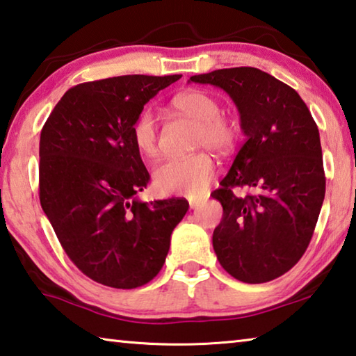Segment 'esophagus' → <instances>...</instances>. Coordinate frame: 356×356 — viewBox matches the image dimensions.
I'll return each mask as SVG.
<instances>
[{
    "label": "esophagus",
    "instance_id": "esophagus-1",
    "mask_svg": "<svg viewBox=\"0 0 356 356\" xmlns=\"http://www.w3.org/2000/svg\"><path fill=\"white\" fill-rule=\"evenodd\" d=\"M202 203H203L202 198H189V207H191V209L198 208Z\"/></svg>",
    "mask_w": 356,
    "mask_h": 356
}]
</instances>
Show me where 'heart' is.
Returning <instances> with one entry per match:
<instances>
[{
    "label": "heart",
    "instance_id": "1",
    "mask_svg": "<svg viewBox=\"0 0 356 356\" xmlns=\"http://www.w3.org/2000/svg\"><path fill=\"white\" fill-rule=\"evenodd\" d=\"M173 108L179 114L197 122L195 147H209L219 153L232 149L238 128L229 118L220 115V103L214 95L204 90H189L173 99ZM133 142L139 153L154 158L159 152L158 123L152 111H142L131 128ZM216 173V164L211 154L200 152L181 158H168L159 162L153 170L154 188L161 194H181L198 197L208 189Z\"/></svg>",
    "mask_w": 356,
    "mask_h": 356
}]
</instances>
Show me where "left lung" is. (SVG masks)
<instances>
[{"mask_svg": "<svg viewBox=\"0 0 356 356\" xmlns=\"http://www.w3.org/2000/svg\"><path fill=\"white\" fill-rule=\"evenodd\" d=\"M191 81L225 90L247 137L211 194L223 208L213 234L217 259L239 282H270L298 263L313 238L325 197L319 129L300 95L259 68H222ZM244 185L255 194L236 197L232 188Z\"/></svg>", "mask_w": 356, "mask_h": 356, "instance_id": "1", "label": "left lung"}]
</instances>
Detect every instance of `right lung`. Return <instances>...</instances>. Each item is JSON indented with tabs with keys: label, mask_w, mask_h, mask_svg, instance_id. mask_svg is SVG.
<instances>
[{
	"label": "right lung",
	"mask_w": 356,
	"mask_h": 356,
	"mask_svg": "<svg viewBox=\"0 0 356 356\" xmlns=\"http://www.w3.org/2000/svg\"><path fill=\"white\" fill-rule=\"evenodd\" d=\"M181 74H124L68 89L40 133V204L67 257L93 282L134 289L158 275L189 203H143L149 175L137 115Z\"/></svg>",
	"instance_id": "obj_1"
}]
</instances>
